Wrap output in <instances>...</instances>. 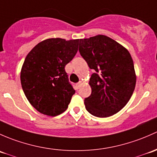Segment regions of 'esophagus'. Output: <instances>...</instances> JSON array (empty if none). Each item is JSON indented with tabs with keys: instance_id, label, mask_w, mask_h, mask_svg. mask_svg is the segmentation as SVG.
<instances>
[{
	"instance_id": "1",
	"label": "esophagus",
	"mask_w": 157,
	"mask_h": 157,
	"mask_svg": "<svg viewBox=\"0 0 157 157\" xmlns=\"http://www.w3.org/2000/svg\"><path fill=\"white\" fill-rule=\"evenodd\" d=\"M81 85H82V82H78V83H77L76 85H76V88H80Z\"/></svg>"
}]
</instances>
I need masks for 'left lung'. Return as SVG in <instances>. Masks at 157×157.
<instances>
[{"label": "left lung", "instance_id": "left-lung-1", "mask_svg": "<svg viewBox=\"0 0 157 157\" xmlns=\"http://www.w3.org/2000/svg\"><path fill=\"white\" fill-rule=\"evenodd\" d=\"M78 51L90 69L95 70L89 82L91 94L85 99L86 109L100 118L117 113L128 102L136 84L129 52L101 35L80 39Z\"/></svg>", "mask_w": 157, "mask_h": 157}]
</instances>
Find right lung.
Wrapping results in <instances>:
<instances>
[{"label": "right lung", "instance_id": "obj_1", "mask_svg": "<svg viewBox=\"0 0 157 157\" xmlns=\"http://www.w3.org/2000/svg\"><path fill=\"white\" fill-rule=\"evenodd\" d=\"M79 41L44 40L25 57L21 70V85L28 101L41 113L56 116L67 109L75 90L65 67L76 54Z\"/></svg>", "mask_w": 157, "mask_h": 157}]
</instances>
